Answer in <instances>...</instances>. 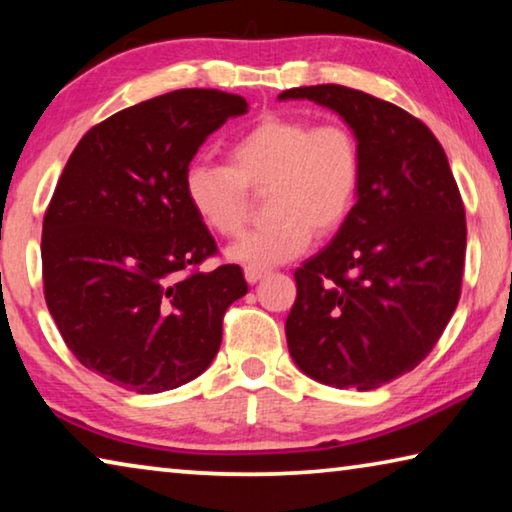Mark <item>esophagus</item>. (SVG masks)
I'll list each match as a JSON object with an SVG mask.
<instances>
[{
	"mask_svg": "<svg viewBox=\"0 0 512 512\" xmlns=\"http://www.w3.org/2000/svg\"><path fill=\"white\" fill-rule=\"evenodd\" d=\"M267 274H270V270H263V267H251V265L245 267V279L249 283H258L261 279H265Z\"/></svg>",
	"mask_w": 512,
	"mask_h": 512,
	"instance_id": "esophagus-1",
	"label": "esophagus"
}]
</instances>
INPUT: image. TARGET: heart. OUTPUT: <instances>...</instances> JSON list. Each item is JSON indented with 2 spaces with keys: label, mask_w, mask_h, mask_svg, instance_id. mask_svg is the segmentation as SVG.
I'll return each instance as SVG.
<instances>
[{
  "label": "heart",
  "mask_w": 512,
  "mask_h": 512,
  "mask_svg": "<svg viewBox=\"0 0 512 512\" xmlns=\"http://www.w3.org/2000/svg\"><path fill=\"white\" fill-rule=\"evenodd\" d=\"M361 151L352 130L300 116H265L229 146V164L194 160L185 169V199L210 233L233 238L247 219L251 192H267L272 224L226 249L240 265L293 261L313 233L336 231L355 208Z\"/></svg>",
  "instance_id": "heart-1"
}]
</instances>
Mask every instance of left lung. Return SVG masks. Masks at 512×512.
<instances>
[{"instance_id": "8db88e82", "label": "left lung", "mask_w": 512, "mask_h": 512, "mask_svg": "<svg viewBox=\"0 0 512 512\" xmlns=\"http://www.w3.org/2000/svg\"><path fill=\"white\" fill-rule=\"evenodd\" d=\"M348 123L361 151L357 203L295 270L290 357L313 380L371 391L419 366L460 300L467 222L437 137L405 109L338 84L300 86Z\"/></svg>"}]
</instances>
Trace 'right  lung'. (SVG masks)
Returning a JSON list of instances; mask_svg holds the SVG:
<instances>
[{
	"label": "right lung",
	"mask_w": 512,
	"mask_h": 512,
	"mask_svg": "<svg viewBox=\"0 0 512 512\" xmlns=\"http://www.w3.org/2000/svg\"><path fill=\"white\" fill-rule=\"evenodd\" d=\"M247 107L233 93L178 89L93 125L68 157L43 219L45 302L70 352L107 382L160 393L215 359L247 281L238 265L196 270L217 245L183 178Z\"/></svg>",
	"instance_id": "1"
}]
</instances>
